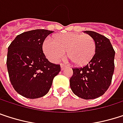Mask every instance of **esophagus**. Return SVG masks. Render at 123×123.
<instances>
[{
  "instance_id": "obj_1",
  "label": "esophagus",
  "mask_w": 123,
  "mask_h": 123,
  "mask_svg": "<svg viewBox=\"0 0 123 123\" xmlns=\"http://www.w3.org/2000/svg\"><path fill=\"white\" fill-rule=\"evenodd\" d=\"M60 66H61V69H62V70H64V69L67 67V66H66V65H64V64H62Z\"/></svg>"
}]
</instances>
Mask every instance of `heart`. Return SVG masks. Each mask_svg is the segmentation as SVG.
<instances>
[{"label": "heart", "instance_id": "1", "mask_svg": "<svg viewBox=\"0 0 123 123\" xmlns=\"http://www.w3.org/2000/svg\"><path fill=\"white\" fill-rule=\"evenodd\" d=\"M45 54L52 62L56 63L68 56L77 64H87L94 55L95 41L88 34L77 33H64L56 36V40L48 38L43 46Z\"/></svg>", "mask_w": 123, "mask_h": 123}]
</instances>
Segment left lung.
<instances>
[{
    "label": "left lung",
    "instance_id": "obj_1",
    "mask_svg": "<svg viewBox=\"0 0 123 123\" xmlns=\"http://www.w3.org/2000/svg\"><path fill=\"white\" fill-rule=\"evenodd\" d=\"M95 41V54L82 68H74L70 87L77 97L85 99L97 98L107 90L114 73L115 51L110 40L97 32L85 31Z\"/></svg>",
    "mask_w": 123,
    "mask_h": 123
}]
</instances>
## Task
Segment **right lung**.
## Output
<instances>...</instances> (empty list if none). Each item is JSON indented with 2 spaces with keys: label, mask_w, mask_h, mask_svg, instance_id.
<instances>
[{
  "label": "right lung",
  "mask_w": 123,
  "mask_h": 123,
  "mask_svg": "<svg viewBox=\"0 0 123 123\" xmlns=\"http://www.w3.org/2000/svg\"><path fill=\"white\" fill-rule=\"evenodd\" d=\"M54 31L36 29L18 35L8 48L7 69L14 90L29 99L41 97L49 91L60 65L46 58L42 46Z\"/></svg>",
  "instance_id": "1"
}]
</instances>
